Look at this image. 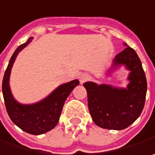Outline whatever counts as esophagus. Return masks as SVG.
Returning a JSON list of instances; mask_svg holds the SVG:
<instances>
[{
  "label": "esophagus",
  "mask_w": 155,
  "mask_h": 155,
  "mask_svg": "<svg viewBox=\"0 0 155 155\" xmlns=\"http://www.w3.org/2000/svg\"><path fill=\"white\" fill-rule=\"evenodd\" d=\"M88 78H89V76H88L87 74H80V76H79V79H80L81 83L85 82L87 80H88Z\"/></svg>",
  "instance_id": "1"
}]
</instances>
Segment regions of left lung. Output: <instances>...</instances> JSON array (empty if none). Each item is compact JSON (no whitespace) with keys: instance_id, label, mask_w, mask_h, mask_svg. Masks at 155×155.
<instances>
[{"instance_id":"8db88e82","label":"left lung","mask_w":155,"mask_h":155,"mask_svg":"<svg viewBox=\"0 0 155 155\" xmlns=\"http://www.w3.org/2000/svg\"><path fill=\"white\" fill-rule=\"evenodd\" d=\"M126 48L114 59L112 69L124 65L130 71L126 88L110 85L85 82L87 105L92 119L98 127L122 130L129 127L143 110L147 94V79L136 52L124 44Z\"/></svg>"}]
</instances>
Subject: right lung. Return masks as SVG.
<instances>
[{
	"instance_id": "obj_1",
	"label": "right lung",
	"mask_w": 155,
	"mask_h": 155,
	"mask_svg": "<svg viewBox=\"0 0 155 155\" xmlns=\"http://www.w3.org/2000/svg\"><path fill=\"white\" fill-rule=\"evenodd\" d=\"M30 37L25 43L16 48L5 71L2 81V94L7 112L11 120L21 130L31 134L39 135L52 130L57 125L65 101L72 90L79 85L78 80L59 86L50 94L37 103L23 105L14 98L9 87L11 68L18 54L30 43Z\"/></svg>"
}]
</instances>
